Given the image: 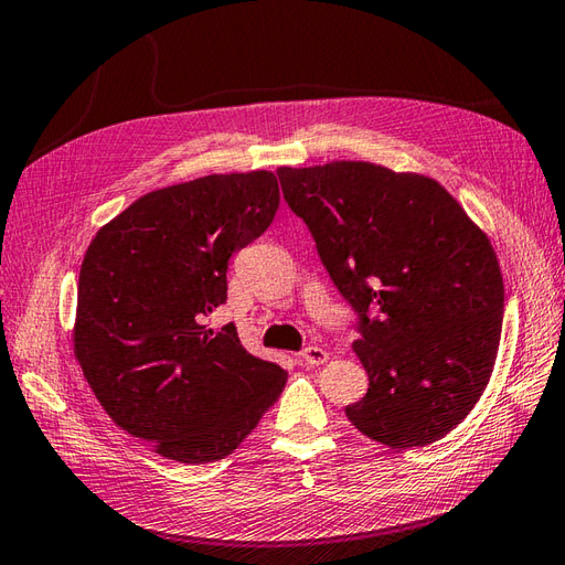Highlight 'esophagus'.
Wrapping results in <instances>:
<instances>
[{
	"mask_svg": "<svg viewBox=\"0 0 565 565\" xmlns=\"http://www.w3.org/2000/svg\"><path fill=\"white\" fill-rule=\"evenodd\" d=\"M300 359H303L308 365H322L327 363V359H330V353L320 347H306L303 353H300Z\"/></svg>",
	"mask_w": 565,
	"mask_h": 565,
	"instance_id": "obj_1",
	"label": "esophagus"
}]
</instances>
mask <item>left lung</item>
Listing matches in <instances>:
<instances>
[{
	"instance_id": "8db88e82",
	"label": "left lung",
	"mask_w": 565,
	"mask_h": 565,
	"mask_svg": "<svg viewBox=\"0 0 565 565\" xmlns=\"http://www.w3.org/2000/svg\"><path fill=\"white\" fill-rule=\"evenodd\" d=\"M277 175L356 312L369 392L347 406L349 422L390 448L440 440L475 409L501 342L503 277L489 238L426 175L363 161Z\"/></svg>"
}]
</instances>
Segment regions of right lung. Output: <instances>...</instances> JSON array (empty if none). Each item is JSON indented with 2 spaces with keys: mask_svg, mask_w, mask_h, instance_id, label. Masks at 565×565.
Returning a JSON list of instances; mask_svg holds the SVG:
<instances>
[{
  "mask_svg": "<svg viewBox=\"0 0 565 565\" xmlns=\"http://www.w3.org/2000/svg\"><path fill=\"white\" fill-rule=\"evenodd\" d=\"M269 170L206 175L139 196L90 241L74 353L113 422L182 465L223 460L279 399L286 371L214 332L231 257L269 228Z\"/></svg>",
  "mask_w": 565,
  "mask_h": 565,
  "instance_id": "add662e5",
  "label": "right lung"
}]
</instances>
